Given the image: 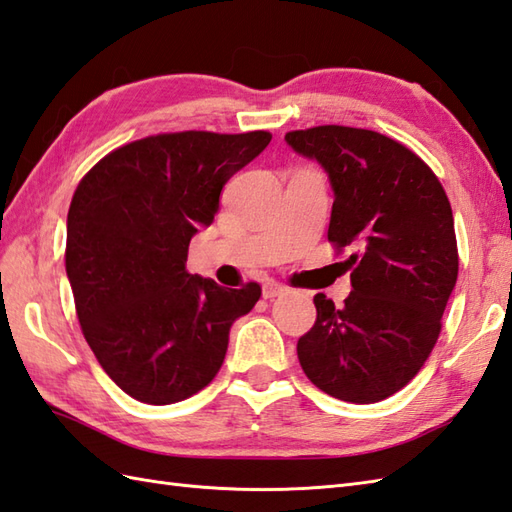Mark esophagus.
<instances>
[{"label": "esophagus", "instance_id": "esophagus-1", "mask_svg": "<svg viewBox=\"0 0 512 512\" xmlns=\"http://www.w3.org/2000/svg\"><path fill=\"white\" fill-rule=\"evenodd\" d=\"M283 292H285V288L277 281H268V283H264V288H261L264 299H277V296H281Z\"/></svg>", "mask_w": 512, "mask_h": 512}]
</instances>
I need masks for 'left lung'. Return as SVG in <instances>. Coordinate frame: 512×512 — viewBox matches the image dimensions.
<instances>
[{"mask_svg": "<svg viewBox=\"0 0 512 512\" xmlns=\"http://www.w3.org/2000/svg\"><path fill=\"white\" fill-rule=\"evenodd\" d=\"M334 189L327 237L353 290L344 307L314 296L316 323L296 344L310 382L351 403L382 401L430 358L458 279L454 213L436 174L375 130L316 126L285 135Z\"/></svg>", "mask_w": 512, "mask_h": 512, "instance_id": "8db88e82", "label": "left lung"}]
</instances>
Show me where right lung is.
I'll return each instance as SVG.
<instances>
[{"instance_id":"1","label":"right lung","mask_w":512,"mask_h":512,"mask_svg":"<svg viewBox=\"0 0 512 512\" xmlns=\"http://www.w3.org/2000/svg\"><path fill=\"white\" fill-rule=\"evenodd\" d=\"M266 130L133 141L95 163L67 213L65 268L82 334L126 395L168 406L205 388L229 331L261 296L189 275L187 248L229 178L270 144Z\"/></svg>"}]
</instances>
